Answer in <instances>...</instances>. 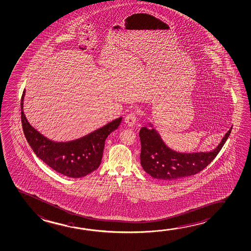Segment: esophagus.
Instances as JSON below:
<instances>
[{
  "instance_id": "obj_1",
  "label": "esophagus",
  "mask_w": 251,
  "mask_h": 251,
  "mask_svg": "<svg viewBox=\"0 0 251 251\" xmlns=\"http://www.w3.org/2000/svg\"><path fill=\"white\" fill-rule=\"evenodd\" d=\"M136 120H137V116H136V113L135 112H131L129 113L126 117V123L129 126H133L134 124L136 123Z\"/></svg>"
}]
</instances>
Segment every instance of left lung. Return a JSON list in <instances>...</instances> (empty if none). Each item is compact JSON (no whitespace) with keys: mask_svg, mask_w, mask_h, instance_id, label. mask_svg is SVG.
<instances>
[{"mask_svg":"<svg viewBox=\"0 0 251 251\" xmlns=\"http://www.w3.org/2000/svg\"><path fill=\"white\" fill-rule=\"evenodd\" d=\"M231 130L232 127L215 150L209 152L179 153L165 146L155 129L142 127L139 131L141 142L140 163L145 172L162 181H176L196 175L217 157Z\"/></svg>","mask_w":251,"mask_h":251,"instance_id":"obj_1","label":"left lung"}]
</instances>
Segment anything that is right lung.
I'll return each mask as SVG.
<instances>
[{"label":"right lung","mask_w":251,"mask_h":251,"mask_svg":"<svg viewBox=\"0 0 251 251\" xmlns=\"http://www.w3.org/2000/svg\"><path fill=\"white\" fill-rule=\"evenodd\" d=\"M23 91L21 110L23 132L34 153L45 164L64 176L79 178L94 172L100 165L105 141L119 127L122 118L113 120L81 139L67 143L52 142L27 122L23 112Z\"/></svg>","instance_id":"add662e5"}]
</instances>
